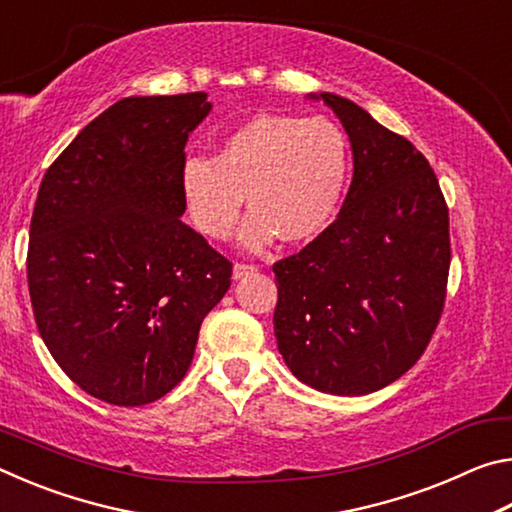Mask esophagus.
<instances>
[{"label":"esophagus","mask_w":512,"mask_h":512,"mask_svg":"<svg viewBox=\"0 0 512 512\" xmlns=\"http://www.w3.org/2000/svg\"><path fill=\"white\" fill-rule=\"evenodd\" d=\"M257 266L255 264H244V262H237L235 268H232V275H235V280H241V277H246L250 273H255Z\"/></svg>","instance_id":"obj_1"}]
</instances>
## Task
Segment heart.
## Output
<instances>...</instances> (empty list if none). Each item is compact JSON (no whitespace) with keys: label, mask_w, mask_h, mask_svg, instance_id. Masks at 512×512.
I'll return each instance as SVG.
<instances>
[{"label":"heart","mask_w":512,"mask_h":512,"mask_svg":"<svg viewBox=\"0 0 512 512\" xmlns=\"http://www.w3.org/2000/svg\"><path fill=\"white\" fill-rule=\"evenodd\" d=\"M350 173V149L339 124L327 117L255 115L228 133L212 158H187L180 169L189 219L203 237L232 235L246 207L241 244L271 246L280 235L305 244L339 210Z\"/></svg>","instance_id":"b5f03b06"}]
</instances>
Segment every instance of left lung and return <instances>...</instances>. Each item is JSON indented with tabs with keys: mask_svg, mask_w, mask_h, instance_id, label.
Here are the masks:
<instances>
[{
	"mask_svg": "<svg viewBox=\"0 0 512 512\" xmlns=\"http://www.w3.org/2000/svg\"><path fill=\"white\" fill-rule=\"evenodd\" d=\"M352 144L334 223L273 264L280 354L302 384L368 395L415 366L436 332L452 262L449 210L427 158L336 94H320Z\"/></svg>",
	"mask_w": 512,
	"mask_h": 512,
	"instance_id": "1",
	"label": "left lung"
}]
</instances>
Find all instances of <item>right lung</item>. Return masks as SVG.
<instances>
[{
  "label": "right lung",
  "instance_id": "add662e5",
  "mask_svg": "<svg viewBox=\"0 0 512 512\" xmlns=\"http://www.w3.org/2000/svg\"><path fill=\"white\" fill-rule=\"evenodd\" d=\"M205 92L128 97L51 162L31 216L27 280L38 332L101 402L142 406L183 381L232 262L189 228L180 169Z\"/></svg>",
  "mask_w": 512,
  "mask_h": 512
}]
</instances>
